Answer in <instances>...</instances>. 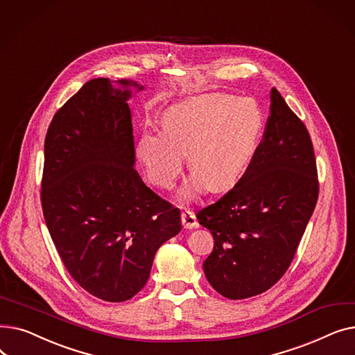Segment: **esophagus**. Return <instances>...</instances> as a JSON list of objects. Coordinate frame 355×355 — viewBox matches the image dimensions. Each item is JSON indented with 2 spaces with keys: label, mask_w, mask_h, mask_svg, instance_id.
<instances>
[{
  "label": "esophagus",
  "mask_w": 355,
  "mask_h": 355,
  "mask_svg": "<svg viewBox=\"0 0 355 355\" xmlns=\"http://www.w3.org/2000/svg\"><path fill=\"white\" fill-rule=\"evenodd\" d=\"M181 223L184 229H197L200 226L194 213L190 210H184L181 213Z\"/></svg>",
  "instance_id": "1"
}]
</instances>
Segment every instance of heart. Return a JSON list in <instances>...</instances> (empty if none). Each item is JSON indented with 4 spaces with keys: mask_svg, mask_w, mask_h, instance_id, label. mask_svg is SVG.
Segmentation results:
<instances>
[{
    "mask_svg": "<svg viewBox=\"0 0 355 355\" xmlns=\"http://www.w3.org/2000/svg\"><path fill=\"white\" fill-rule=\"evenodd\" d=\"M263 116L250 99L210 93L165 110L162 132L145 130L137 158L146 177L161 189H171L189 154L193 171L181 191L194 198L207 184L211 191L234 185L249 168L262 134Z\"/></svg>",
    "mask_w": 355,
    "mask_h": 355,
    "instance_id": "heart-1",
    "label": "heart"
}]
</instances>
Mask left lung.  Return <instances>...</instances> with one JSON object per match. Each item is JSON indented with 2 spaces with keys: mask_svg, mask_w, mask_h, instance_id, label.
Returning a JSON list of instances; mask_svg holds the SVG:
<instances>
[{
  "mask_svg": "<svg viewBox=\"0 0 355 355\" xmlns=\"http://www.w3.org/2000/svg\"><path fill=\"white\" fill-rule=\"evenodd\" d=\"M308 129L275 87L262 142L234 187L197 213L214 237L202 270L229 300L272 288L296 253L318 200Z\"/></svg>",
  "mask_w": 355,
  "mask_h": 355,
  "instance_id": "left-lung-1",
  "label": "left lung"
}]
</instances>
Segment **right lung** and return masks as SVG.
<instances>
[{
	"label": "right lung",
	"mask_w": 355,
	"mask_h": 355,
	"mask_svg": "<svg viewBox=\"0 0 355 355\" xmlns=\"http://www.w3.org/2000/svg\"><path fill=\"white\" fill-rule=\"evenodd\" d=\"M115 83L92 79L55 112L44 141L42 206L74 281L102 301L123 302L145 286L181 217L134 168L128 101L130 87L144 86Z\"/></svg>",
	"instance_id": "right-lung-1"
}]
</instances>
